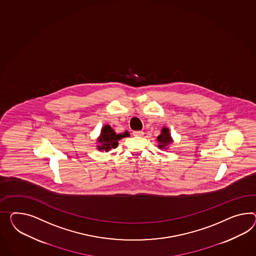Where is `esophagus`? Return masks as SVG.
<instances>
[{"label": "esophagus", "instance_id": "34e87169", "mask_svg": "<svg viewBox=\"0 0 256 256\" xmlns=\"http://www.w3.org/2000/svg\"><path fill=\"white\" fill-rule=\"evenodd\" d=\"M134 136H144V132L143 131H134L132 132Z\"/></svg>", "mask_w": 256, "mask_h": 256}]
</instances>
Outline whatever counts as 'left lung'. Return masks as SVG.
Wrapping results in <instances>:
<instances>
[{
    "instance_id": "left-lung-1",
    "label": "left lung",
    "mask_w": 256,
    "mask_h": 256,
    "mask_svg": "<svg viewBox=\"0 0 256 256\" xmlns=\"http://www.w3.org/2000/svg\"><path fill=\"white\" fill-rule=\"evenodd\" d=\"M158 141L160 142L158 148H165V146L167 144L172 143V138H170V132H169V129L167 128H164L162 130V134L157 138Z\"/></svg>"
}]
</instances>
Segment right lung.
Segmentation results:
<instances>
[{"mask_svg":"<svg viewBox=\"0 0 256 256\" xmlns=\"http://www.w3.org/2000/svg\"><path fill=\"white\" fill-rule=\"evenodd\" d=\"M128 136L127 132L117 134L110 127V125H105L102 128L101 136L98 138V142L101 146H98L99 150L108 151L110 148H115L118 146V141L125 136Z\"/></svg>","mask_w":256,"mask_h":256,"instance_id":"obj_1","label":"right lung"}]
</instances>
